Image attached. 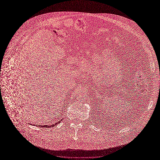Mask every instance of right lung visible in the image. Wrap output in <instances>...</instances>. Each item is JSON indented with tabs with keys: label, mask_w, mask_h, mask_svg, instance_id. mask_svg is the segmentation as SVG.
Here are the masks:
<instances>
[{
	"label": "right lung",
	"mask_w": 160,
	"mask_h": 160,
	"mask_svg": "<svg viewBox=\"0 0 160 160\" xmlns=\"http://www.w3.org/2000/svg\"><path fill=\"white\" fill-rule=\"evenodd\" d=\"M60 122H61V121H59V122H56V123H55V124H54L51 125V126H48V125H46V126H45V125H44V126H41V125H40V126H41H41H42V127H46V128H47V127L50 128L51 126V127H53V126H54L57 125L58 123H60Z\"/></svg>",
	"instance_id": "1"
}]
</instances>
